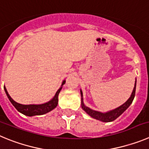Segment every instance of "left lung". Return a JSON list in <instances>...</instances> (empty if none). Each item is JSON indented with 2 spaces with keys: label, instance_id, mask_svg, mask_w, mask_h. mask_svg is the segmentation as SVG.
I'll list each match as a JSON object with an SVG mask.
<instances>
[{
  "label": "left lung",
  "instance_id": "obj_1",
  "mask_svg": "<svg viewBox=\"0 0 149 149\" xmlns=\"http://www.w3.org/2000/svg\"><path fill=\"white\" fill-rule=\"evenodd\" d=\"M136 79L135 81L134 84V88L133 91L131 93V96L129 97L128 100H127L123 104L120 105V107L115 108L113 110H111V111H108V112H105V113H102V112H100V111H95V110L91 109V108L87 107L85 104H84V102H83V93L81 90L80 89V93H81V108L84 110L87 113H88L89 116H91V117L94 118L96 120H100V121L104 122V123H109V122H112L113 120H115L116 118H118L122 113L124 112L128 107L131 105V104L133 102L135 96V92H136Z\"/></svg>",
  "mask_w": 149,
  "mask_h": 149
}]
</instances>
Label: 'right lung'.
Instances as JSON below:
<instances>
[{"label":"right lung","instance_id":"1","mask_svg":"<svg viewBox=\"0 0 149 149\" xmlns=\"http://www.w3.org/2000/svg\"><path fill=\"white\" fill-rule=\"evenodd\" d=\"M65 81H66L65 80H63L61 87H60L59 89L57 91V92H56V94H55V96H53V98L52 100L48 101L47 102L39 104H20V103L16 102L15 101H14V100L12 99L11 96H9V94L7 92V90H6V87L5 86L4 91L5 92H6V96H7L8 99L9 100V101L11 102L12 104H13V106H14L16 109L18 110V111H19L20 113H23L24 115H26V116H38V115L45 114V113H48L49 111H51L52 110L54 109L55 108H56L58 102V94H59L60 91H61V88H62V86L65 84Z\"/></svg>","mask_w":149,"mask_h":149}]
</instances>
